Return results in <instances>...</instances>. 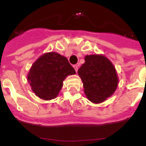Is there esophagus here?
<instances>
[{
	"instance_id": "1",
	"label": "esophagus",
	"mask_w": 146,
	"mask_h": 146,
	"mask_svg": "<svg viewBox=\"0 0 146 146\" xmlns=\"http://www.w3.org/2000/svg\"><path fill=\"white\" fill-rule=\"evenodd\" d=\"M73 68H74L75 70H76V72L78 71V66L77 65H73Z\"/></svg>"
}]
</instances>
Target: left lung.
Instances as JSON below:
<instances>
[{
    "label": "left lung",
    "mask_w": 146,
    "mask_h": 146,
    "mask_svg": "<svg viewBox=\"0 0 146 146\" xmlns=\"http://www.w3.org/2000/svg\"><path fill=\"white\" fill-rule=\"evenodd\" d=\"M78 73L84 83L87 98L94 103L105 101L117 87L118 78L114 65L102 55H86L85 63Z\"/></svg>",
    "instance_id": "1"
}]
</instances>
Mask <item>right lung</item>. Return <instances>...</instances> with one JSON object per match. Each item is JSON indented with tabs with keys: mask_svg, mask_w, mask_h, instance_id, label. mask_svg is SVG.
I'll use <instances>...</instances> for the list:
<instances>
[{
	"mask_svg": "<svg viewBox=\"0 0 146 146\" xmlns=\"http://www.w3.org/2000/svg\"><path fill=\"white\" fill-rule=\"evenodd\" d=\"M75 73L74 68L66 58L57 52H49L33 64L28 81L36 96L50 100L58 96L65 77Z\"/></svg>",
	"mask_w": 146,
	"mask_h": 146,
	"instance_id": "obj_1",
	"label": "right lung"
}]
</instances>
